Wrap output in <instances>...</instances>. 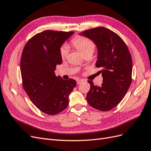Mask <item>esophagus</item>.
<instances>
[{"label":"esophagus","instance_id":"1","mask_svg":"<svg viewBox=\"0 0 151 151\" xmlns=\"http://www.w3.org/2000/svg\"><path fill=\"white\" fill-rule=\"evenodd\" d=\"M83 81L82 80V79H77V84H81V83Z\"/></svg>","mask_w":151,"mask_h":151}]
</instances>
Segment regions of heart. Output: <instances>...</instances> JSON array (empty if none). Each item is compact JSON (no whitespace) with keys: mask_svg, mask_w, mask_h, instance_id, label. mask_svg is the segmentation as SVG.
<instances>
[{"mask_svg":"<svg viewBox=\"0 0 151 151\" xmlns=\"http://www.w3.org/2000/svg\"><path fill=\"white\" fill-rule=\"evenodd\" d=\"M71 43L74 47L79 50L84 55L89 53H93L95 49L96 45L90 39L83 37V36H76L71 40ZM60 56L62 59H65L69 54L68 49L66 46L62 47L60 50Z\"/></svg>","mask_w":151,"mask_h":151,"instance_id":"heart-1","label":"heart"}]
</instances>
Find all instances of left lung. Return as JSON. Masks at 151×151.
I'll return each instance as SVG.
<instances>
[{
	"label": "left lung",
	"instance_id": "8db88e82",
	"mask_svg": "<svg viewBox=\"0 0 151 151\" xmlns=\"http://www.w3.org/2000/svg\"><path fill=\"white\" fill-rule=\"evenodd\" d=\"M91 39L98 49L96 67L102 70L101 86L92 81L86 99L97 110L109 111L117 106L127 92L132 81V60L127 46L121 37L110 29L96 27L79 34Z\"/></svg>",
	"mask_w": 151,
	"mask_h": 151
}]
</instances>
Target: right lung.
Instances as JSON below:
<instances>
[{"label":"right lung","mask_w":151,"mask_h":151,"mask_svg":"<svg viewBox=\"0 0 151 151\" xmlns=\"http://www.w3.org/2000/svg\"><path fill=\"white\" fill-rule=\"evenodd\" d=\"M73 31L44 30L31 37L24 46L21 60L22 86L40 111L55 115L69 104V95L76 86L72 79L55 76L56 65L61 64L60 48Z\"/></svg>","instance_id":"right-lung-1"}]
</instances>
